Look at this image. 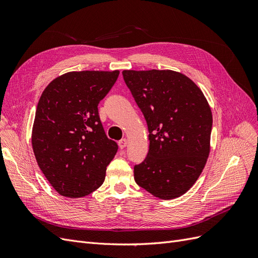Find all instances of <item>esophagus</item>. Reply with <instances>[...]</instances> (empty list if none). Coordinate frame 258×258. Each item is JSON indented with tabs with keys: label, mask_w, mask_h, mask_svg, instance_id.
I'll return each instance as SVG.
<instances>
[{
	"label": "esophagus",
	"mask_w": 258,
	"mask_h": 258,
	"mask_svg": "<svg viewBox=\"0 0 258 258\" xmlns=\"http://www.w3.org/2000/svg\"><path fill=\"white\" fill-rule=\"evenodd\" d=\"M127 144H128V141H127V139H121V140H119L118 141V145H119V148H124L127 146Z\"/></svg>",
	"instance_id": "1"
}]
</instances>
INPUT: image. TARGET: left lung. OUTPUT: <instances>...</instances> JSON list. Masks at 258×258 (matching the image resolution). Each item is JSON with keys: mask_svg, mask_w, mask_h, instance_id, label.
<instances>
[{"mask_svg": "<svg viewBox=\"0 0 258 258\" xmlns=\"http://www.w3.org/2000/svg\"><path fill=\"white\" fill-rule=\"evenodd\" d=\"M122 76L150 132V148L135 166V181L160 199L179 197L197 181L210 153L208 101L191 80L171 70H126Z\"/></svg>", "mask_w": 258, "mask_h": 258, "instance_id": "1", "label": "left lung"}]
</instances>
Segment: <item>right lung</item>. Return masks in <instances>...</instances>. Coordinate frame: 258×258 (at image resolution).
Listing matches in <instances>:
<instances>
[{
    "mask_svg": "<svg viewBox=\"0 0 258 258\" xmlns=\"http://www.w3.org/2000/svg\"><path fill=\"white\" fill-rule=\"evenodd\" d=\"M118 75L119 71L69 72L42 93L32 147L38 167L61 196H87L104 182L118 145L106 137L98 105Z\"/></svg>",
    "mask_w": 258,
    "mask_h": 258,
    "instance_id": "right-lung-1",
    "label": "right lung"
}]
</instances>
